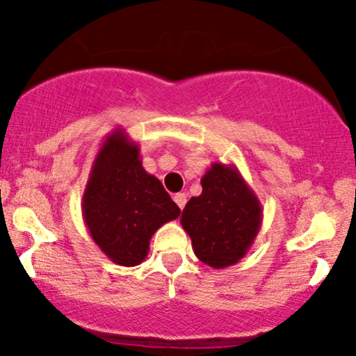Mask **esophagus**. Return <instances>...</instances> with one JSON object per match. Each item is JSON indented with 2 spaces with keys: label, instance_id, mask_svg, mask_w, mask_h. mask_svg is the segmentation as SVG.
<instances>
[{
  "label": "esophagus",
  "instance_id": "obj_1",
  "mask_svg": "<svg viewBox=\"0 0 356 356\" xmlns=\"http://www.w3.org/2000/svg\"><path fill=\"white\" fill-rule=\"evenodd\" d=\"M175 203L178 204L179 209L185 208V204H186V195H185V193H177V195H175Z\"/></svg>",
  "mask_w": 356,
  "mask_h": 356
}]
</instances>
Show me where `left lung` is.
I'll return each mask as SVG.
<instances>
[{"label": "left lung", "mask_w": 356, "mask_h": 356, "mask_svg": "<svg viewBox=\"0 0 356 356\" xmlns=\"http://www.w3.org/2000/svg\"><path fill=\"white\" fill-rule=\"evenodd\" d=\"M200 196L181 213L196 257L213 269L238 264L262 225V206L234 165L214 161L201 178Z\"/></svg>", "instance_id": "obj_1"}]
</instances>
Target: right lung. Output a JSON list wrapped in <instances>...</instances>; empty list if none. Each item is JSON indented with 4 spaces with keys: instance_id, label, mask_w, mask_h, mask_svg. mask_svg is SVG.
Instances as JSON below:
<instances>
[{
    "instance_id": "right-lung-1",
    "label": "right lung",
    "mask_w": 356,
    "mask_h": 356,
    "mask_svg": "<svg viewBox=\"0 0 356 356\" xmlns=\"http://www.w3.org/2000/svg\"><path fill=\"white\" fill-rule=\"evenodd\" d=\"M179 213L160 179L145 171L138 145L124 129L108 134L82 196V216L100 251L118 266H138L158 227Z\"/></svg>"
}]
</instances>
